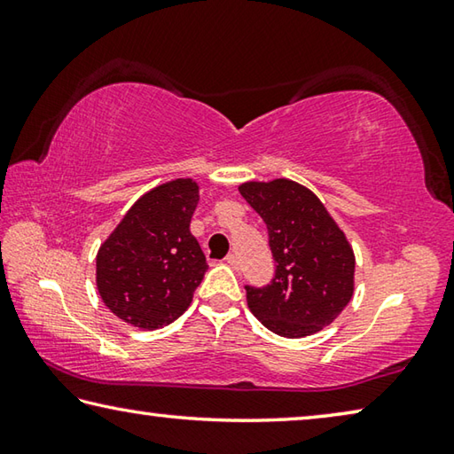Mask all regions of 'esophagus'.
Instances as JSON below:
<instances>
[{"mask_svg": "<svg viewBox=\"0 0 454 454\" xmlns=\"http://www.w3.org/2000/svg\"><path fill=\"white\" fill-rule=\"evenodd\" d=\"M224 262H226L228 266H232V268L240 266V262H238V256H236V254H228V256L224 258Z\"/></svg>", "mask_w": 454, "mask_h": 454, "instance_id": "1", "label": "esophagus"}]
</instances>
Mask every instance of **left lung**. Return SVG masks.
I'll return each mask as SVG.
<instances>
[{"mask_svg":"<svg viewBox=\"0 0 454 454\" xmlns=\"http://www.w3.org/2000/svg\"><path fill=\"white\" fill-rule=\"evenodd\" d=\"M242 198L268 228L276 262L262 288L246 284L248 309L274 334L302 338L328 326L355 290V254L309 188L292 180L246 182Z\"/></svg>","mask_w":454,"mask_h":454,"instance_id":"left-lung-1","label":"left lung"}]
</instances>
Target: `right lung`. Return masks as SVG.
Here are the masks:
<instances>
[{"label": "right lung", "instance_id": "right-lung-1", "mask_svg": "<svg viewBox=\"0 0 454 454\" xmlns=\"http://www.w3.org/2000/svg\"><path fill=\"white\" fill-rule=\"evenodd\" d=\"M198 198V184L190 178L162 184L137 200L99 246V296L128 325L156 330L188 310L208 270L190 234Z\"/></svg>", "mask_w": 454, "mask_h": 454}]
</instances>
